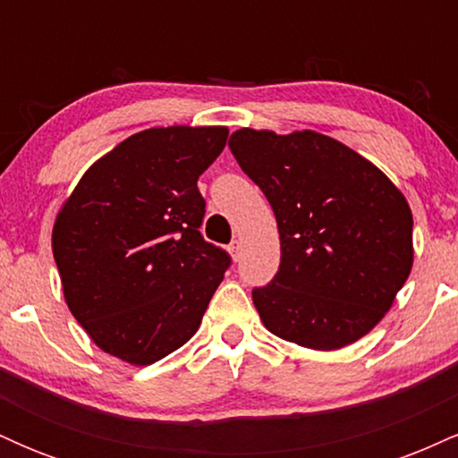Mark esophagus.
Returning a JSON list of instances; mask_svg holds the SVG:
<instances>
[{
    "label": "esophagus",
    "mask_w": 458,
    "mask_h": 458,
    "mask_svg": "<svg viewBox=\"0 0 458 458\" xmlns=\"http://www.w3.org/2000/svg\"><path fill=\"white\" fill-rule=\"evenodd\" d=\"M228 251L233 254L234 260L241 259V241H233V243L228 245Z\"/></svg>",
    "instance_id": "esophagus-1"
}]
</instances>
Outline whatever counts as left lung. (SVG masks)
I'll return each mask as SVG.
<instances>
[{"label": "left lung", "mask_w": 458, "mask_h": 458, "mask_svg": "<svg viewBox=\"0 0 458 458\" xmlns=\"http://www.w3.org/2000/svg\"><path fill=\"white\" fill-rule=\"evenodd\" d=\"M228 146L280 230V269L251 291L265 327L318 351L360 340L411 271L407 199L379 167L314 131L241 129Z\"/></svg>", "instance_id": "1"}]
</instances>
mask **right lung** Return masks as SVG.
Returning a JSON list of instances; mask_svg holds the SVG:
<instances>
[{
	"label": "right lung",
	"mask_w": 458,
	"mask_h": 458,
	"mask_svg": "<svg viewBox=\"0 0 458 458\" xmlns=\"http://www.w3.org/2000/svg\"><path fill=\"white\" fill-rule=\"evenodd\" d=\"M225 127L146 129L81 176L54 225V259L72 317L105 353L135 366L196 334L233 265L199 234L198 178Z\"/></svg>",
	"instance_id": "obj_1"
}]
</instances>
